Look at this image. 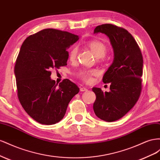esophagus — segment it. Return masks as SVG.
Returning a JSON list of instances; mask_svg holds the SVG:
<instances>
[{"mask_svg":"<svg viewBox=\"0 0 160 160\" xmlns=\"http://www.w3.org/2000/svg\"><path fill=\"white\" fill-rule=\"evenodd\" d=\"M80 90L81 91V92H84V91H87L88 89L85 87H80Z\"/></svg>","mask_w":160,"mask_h":160,"instance_id":"esophagus-1","label":"esophagus"}]
</instances>
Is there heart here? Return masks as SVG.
Masks as SVG:
<instances>
[{"instance_id":"heart-1","label":"heart","mask_w":160,"mask_h":160,"mask_svg":"<svg viewBox=\"0 0 160 160\" xmlns=\"http://www.w3.org/2000/svg\"><path fill=\"white\" fill-rule=\"evenodd\" d=\"M87 46L90 49L91 51L93 52L94 56L100 58L101 60H104V56L107 53L108 49L106 45L102 42L98 40H91L87 43ZM77 47H73L69 52V59L72 62L76 60L78 54ZM99 74V72L97 69H85L82 70L77 73V76L82 81L85 82L90 83L92 81V78Z\"/></svg>"}]
</instances>
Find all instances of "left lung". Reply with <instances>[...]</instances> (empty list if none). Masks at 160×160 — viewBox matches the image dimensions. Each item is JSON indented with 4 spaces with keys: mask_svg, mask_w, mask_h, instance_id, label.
Returning a JSON list of instances; mask_svg holds the SVG:
<instances>
[{
    "mask_svg": "<svg viewBox=\"0 0 160 160\" xmlns=\"http://www.w3.org/2000/svg\"><path fill=\"white\" fill-rule=\"evenodd\" d=\"M110 39L114 61L103 76L104 83H110V92L92 88L97 96L93 104L95 115L103 121L120 119L134 107L142 90L143 56L132 35L122 27L103 24L94 29Z\"/></svg>",
    "mask_w": 160,
    "mask_h": 160,
    "instance_id": "8db88e82",
    "label": "left lung"
}]
</instances>
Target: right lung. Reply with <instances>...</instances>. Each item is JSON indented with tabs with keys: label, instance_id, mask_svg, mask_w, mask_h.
<instances>
[{
	"label": "right lung",
	"instance_id": "obj_1",
	"mask_svg": "<svg viewBox=\"0 0 160 160\" xmlns=\"http://www.w3.org/2000/svg\"><path fill=\"white\" fill-rule=\"evenodd\" d=\"M78 39L68 31L45 29L29 35L21 45L15 66L17 96L26 112L41 124L60 121L79 92L70 80L58 84L50 78L52 68L67 65V49Z\"/></svg>",
	"mask_w": 160,
	"mask_h": 160
}]
</instances>
